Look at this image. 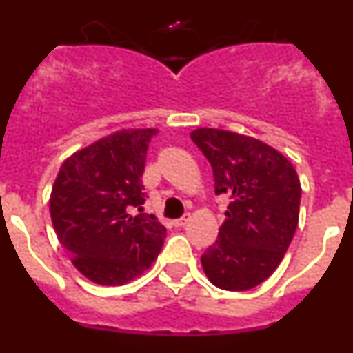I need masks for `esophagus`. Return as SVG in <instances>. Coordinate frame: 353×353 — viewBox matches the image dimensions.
Returning <instances> with one entry per match:
<instances>
[{
	"label": "esophagus",
	"mask_w": 353,
	"mask_h": 353,
	"mask_svg": "<svg viewBox=\"0 0 353 353\" xmlns=\"http://www.w3.org/2000/svg\"><path fill=\"white\" fill-rule=\"evenodd\" d=\"M189 219H191V215L185 214V215H182V217H180V219L173 221V224H174V226H176V228H183V226H185L187 223H189Z\"/></svg>",
	"instance_id": "esophagus-1"
}]
</instances>
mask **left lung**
I'll return each mask as SVG.
<instances>
[{
  "label": "left lung",
  "mask_w": 353,
  "mask_h": 353,
  "mask_svg": "<svg viewBox=\"0 0 353 353\" xmlns=\"http://www.w3.org/2000/svg\"><path fill=\"white\" fill-rule=\"evenodd\" d=\"M191 138L212 164L215 194L232 199L219 236L201 256L203 272L217 288H254L281 263L297 230V171L279 150L251 136L201 127Z\"/></svg>",
  "instance_id": "8db88e82"
}]
</instances>
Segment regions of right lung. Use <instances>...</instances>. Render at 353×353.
Instances as JSON below:
<instances>
[{"instance_id":"right-lung-1","label":"right lung","mask_w":353,"mask_h":353,"mask_svg":"<svg viewBox=\"0 0 353 353\" xmlns=\"http://www.w3.org/2000/svg\"><path fill=\"white\" fill-rule=\"evenodd\" d=\"M157 129H121L77 150L52 183L49 212L56 236L86 279L118 286L154 263L166 236L143 212L141 176Z\"/></svg>"}]
</instances>
